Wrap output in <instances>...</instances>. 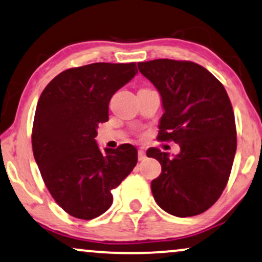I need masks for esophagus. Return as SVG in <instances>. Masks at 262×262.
I'll list each match as a JSON object with an SVG mask.
<instances>
[{"label": "esophagus", "instance_id": "34e87169", "mask_svg": "<svg viewBox=\"0 0 262 262\" xmlns=\"http://www.w3.org/2000/svg\"><path fill=\"white\" fill-rule=\"evenodd\" d=\"M138 158H139V160H144L145 158H146V153H145V151L142 148H140L139 149V152H138Z\"/></svg>", "mask_w": 262, "mask_h": 262}]
</instances>
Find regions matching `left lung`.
Segmentation results:
<instances>
[{"mask_svg":"<svg viewBox=\"0 0 262 262\" xmlns=\"http://www.w3.org/2000/svg\"><path fill=\"white\" fill-rule=\"evenodd\" d=\"M138 68L162 97L158 140L181 148L175 157L156 147L147 151L162 165L151 183L153 198L176 217L204 213L225 189L235 158V115L228 93L206 68L190 61L160 58Z\"/></svg>","mask_w":262,"mask_h":262,"instance_id":"obj_1","label":"left lung"}]
</instances>
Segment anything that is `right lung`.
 Masks as SVG:
<instances>
[{
    "mask_svg": "<svg viewBox=\"0 0 262 262\" xmlns=\"http://www.w3.org/2000/svg\"><path fill=\"white\" fill-rule=\"evenodd\" d=\"M138 73L132 63H91L55 76L38 100L32 149L48 190L73 217L90 221L113 204L120 186L138 162L124 144L103 155L95 140L99 123L109 120V102Z\"/></svg>",
    "mask_w": 262,
    "mask_h": 262,
    "instance_id": "1",
    "label": "right lung"
}]
</instances>
